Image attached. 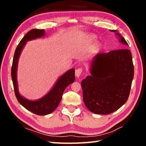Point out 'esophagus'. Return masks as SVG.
<instances>
[{
	"instance_id": "34e87169",
	"label": "esophagus",
	"mask_w": 146,
	"mask_h": 146,
	"mask_svg": "<svg viewBox=\"0 0 146 146\" xmlns=\"http://www.w3.org/2000/svg\"><path fill=\"white\" fill-rule=\"evenodd\" d=\"M82 73V68H78V69H76L75 70V76L77 77V78H78L80 77V75H81Z\"/></svg>"
}]
</instances>
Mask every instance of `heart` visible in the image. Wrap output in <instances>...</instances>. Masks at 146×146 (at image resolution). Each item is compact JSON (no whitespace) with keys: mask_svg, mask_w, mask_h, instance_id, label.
<instances>
[{"mask_svg":"<svg viewBox=\"0 0 146 146\" xmlns=\"http://www.w3.org/2000/svg\"><path fill=\"white\" fill-rule=\"evenodd\" d=\"M95 39V36H92L90 37V41L91 42H92V41H94ZM100 44H99L98 42H97V43H96V44H95V45L94 46V48L95 49H98L100 48Z\"/></svg>","mask_w":146,"mask_h":146,"instance_id":"obj_1","label":"heart"}]
</instances>
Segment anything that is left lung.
I'll use <instances>...</instances> for the list:
<instances>
[{
  "mask_svg": "<svg viewBox=\"0 0 146 146\" xmlns=\"http://www.w3.org/2000/svg\"><path fill=\"white\" fill-rule=\"evenodd\" d=\"M119 41L128 45L116 30ZM91 75L81 83L85 106L96 114L107 115L117 110L129 98L134 78L131 52L121 49L98 53L91 62Z\"/></svg>",
  "mask_w": 146,
  "mask_h": 146,
  "instance_id": "8db88e82",
  "label": "left lung"
}]
</instances>
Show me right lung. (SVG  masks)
Segmentation results:
<instances>
[{"instance_id": "1", "label": "right lung", "mask_w": 146, "mask_h": 146, "mask_svg": "<svg viewBox=\"0 0 146 146\" xmlns=\"http://www.w3.org/2000/svg\"><path fill=\"white\" fill-rule=\"evenodd\" d=\"M45 35L44 29H33L27 33L21 39L14 52L11 69V76L13 82L14 92L18 102L27 110L38 115H46L52 113L60 104L64 90L71 83L75 82V69L68 70L61 75L56 82L53 87L44 97L37 100H29L23 97L19 94L17 80V70L19 58L26 42Z\"/></svg>"}]
</instances>
